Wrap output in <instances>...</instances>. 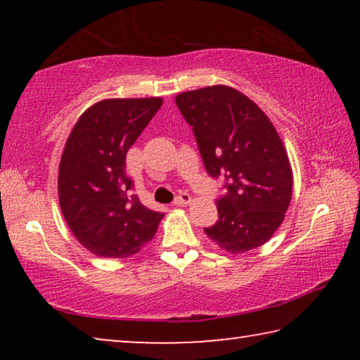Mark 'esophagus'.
Wrapping results in <instances>:
<instances>
[{"mask_svg":"<svg viewBox=\"0 0 360 360\" xmlns=\"http://www.w3.org/2000/svg\"><path fill=\"white\" fill-rule=\"evenodd\" d=\"M191 202H192L191 195H188L187 192H181V193L178 195V197L174 198L173 203H174L176 206H184V205H188Z\"/></svg>","mask_w":360,"mask_h":360,"instance_id":"esophagus-1","label":"esophagus"}]
</instances>
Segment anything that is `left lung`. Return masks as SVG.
<instances>
[{
    "label": "left lung",
    "instance_id": "8db88e82",
    "mask_svg": "<svg viewBox=\"0 0 360 360\" xmlns=\"http://www.w3.org/2000/svg\"><path fill=\"white\" fill-rule=\"evenodd\" d=\"M192 127L206 172L222 179L219 219L205 229L230 254L259 248L281 225L292 195V169L275 127L265 112L227 85L176 96Z\"/></svg>",
    "mask_w": 360,
    "mask_h": 360
}]
</instances>
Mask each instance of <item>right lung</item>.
Wrapping results in <instances>:
<instances>
[{
    "label": "right lung",
    "mask_w": 360,
    "mask_h": 360,
    "mask_svg": "<svg viewBox=\"0 0 360 360\" xmlns=\"http://www.w3.org/2000/svg\"><path fill=\"white\" fill-rule=\"evenodd\" d=\"M162 98H114L89 108L71 130L58 169L66 224L100 257L125 259L154 238L163 212L131 193L127 152L162 106Z\"/></svg>",
    "instance_id": "add662e5"
}]
</instances>
